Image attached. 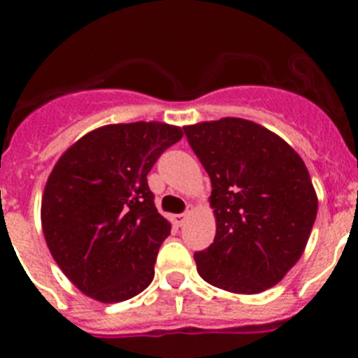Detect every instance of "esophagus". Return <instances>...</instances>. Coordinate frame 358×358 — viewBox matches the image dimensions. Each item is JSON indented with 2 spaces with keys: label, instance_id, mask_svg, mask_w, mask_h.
I'll return each instance as SVG.
<instances>
[{
  "label": "esophagus",
  "instance_id": "1",
  "mask_svg": "<svg viewBox=\"0 0 358 358\" xmlns=\"http://www.w3.org/2000/svg\"><path fill=\"white\" fill-rule=\"evenodd\" d=\"M192 209H194V206H190V204H189V206H187L185 213H182V215H175V216H173V220H175L176 225L182 227L183 223H185V218H187V216H189V213L192 211Z\"/></svg>",
  "mask_w": 358,
  "mask_h": 358
}]
</instances>
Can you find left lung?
<instances>
[{
    "mask_svg": "<svg viewBox=\"0 0 358 358\" xmlns=\"http://www.w3.org/2000/svg\"><path fill=\"white\" fill-rule=\"evenodd\" d=\"M211 180L213 244L194 255L206 282L256 294L275 286L305 251L317 196L301 157L280 136L239 117L187 126Z\"/></svg>",
    "mask_w": 358,
    "mask_h": 358,
    "instance_id": "8db88e82",
    "label": "left lung"
}]
</instances>
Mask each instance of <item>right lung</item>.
<instances>
[{
    "label": "right lung",
    "instance_id": "1",
    "mask_svg": "<svg viewBox=\"0 0 358 358\" xmlns=\"http://www.w3.org/2000/svg\"><path fill=\"white\" fill-rule=\"evenodd\" d=\"M183 136L164 122L109 124L64 152L46 182L41 223L57 265L90 298L119 303L152 282L162 241L147 175Z\"/></svg>",
    "mask_w": 358,
    "mask_h": 358
}]
</instances>
